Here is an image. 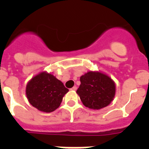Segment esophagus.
I'll use <instances>...</instances> for the list:
<instances>
[{
    "label": "esophagus",
    "instance_id": "esophagus-1",
    "mask_svg": "<svg viewBox=\"0 0 149 149\" xmlns=\"http://www.w3.org/2000/svg\"><path fill=\"white\" fill-rule=\"evenodd\" d=\"M71 90H77V86H73V87L72 88V89H71Z\"/></svg>",
    "mask_w": 149,
    "mask_h": 149
}]
</instances>
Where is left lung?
<instances>
[{
    "mask_svg": "<svg viewBox=\"0 0 149 149\" xmlns=\"http://www.w3.org/2000/svg\"><path fill=\"white\" fill-rule=\"evenodd\" d=\"M77 90L84 106L94 110L105 107L113 101L116 86L110 77L101 72H89L80 78Z\"/></svg>",
    "mask_w": 149,
    "mask_h": 149,
    "instance_id": "obj_1",
    "label": "left lung"
}]
</instances>
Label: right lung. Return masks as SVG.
Instances as JSON below:
<instances>
[{
  "label": "right lung",
  "instance_id": "obj_1",
  "mask_svg": "<svg viewBox=\"0 0 149 149\" xmlns=\"http://www.w3.org/2000/svg\"><path fill=\"white\" fill-rule=\"evenodd\" d=\"M63 83L51 74L42 72L31 79L26 87L29 102L40 111L50 113L58 108L68 93Z\"/></svg>",
  "mask_w": 149,
  "mask_h": 149
}]
</instances>
